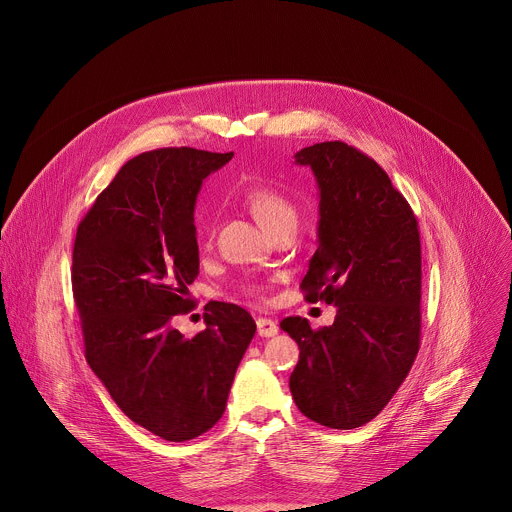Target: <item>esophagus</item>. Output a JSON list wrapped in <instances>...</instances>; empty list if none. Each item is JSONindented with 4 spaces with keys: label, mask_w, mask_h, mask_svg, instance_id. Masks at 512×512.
Returning <instances> with one entry per match:
<instances>
[{
    "label": "esophagus",
    "mask_w": 512,
    "mask_h": 512,
    "mask_svg": "<svg viewBox=\"0 0 512 512\" xmlns=\"http://www.w3.org/2000/svg\"><path fill=\"white\" fill-rule=\"evenodd\" d=\"M277 324L271 320V318H257V334L261 338H269V336H275L277 334Z\"/></svg>",
    "instance_id": "obj_1"
}]
</instances>
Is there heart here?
I'll return each mask as SVG.
<instances>
[{"label":"heart","mask_w":512,"mask_h":512,"mask_svg":"<svg viewBox=\"0 0 512 512\" xmlns=\"http://www.w3.org/2000/svg\"><path fill=\"white\" fill-rule=\"evenodd\" d=\"M241 200L247 206V210L257 218L259 225L265 231H273L283 223L289 221H298V210L296 204L291 202V198L277 186L267 184V182H251L245 186L241 192ZM247 294L259 296L261 289L257 285H245L243 287Z\"/></svg>","instance_id":"obj_1"}]
</instances>
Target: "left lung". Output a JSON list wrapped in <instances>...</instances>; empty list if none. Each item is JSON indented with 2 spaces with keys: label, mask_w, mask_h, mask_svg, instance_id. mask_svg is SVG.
I'll list each match as a JSON object with an SVG mask.
<instances>
[{
  "label": "left lung",
  "mask_w": 512,
  "mask_h": 512,
  "mask_svg": "<svg viewBox=\"0 0 512 512\" xmlns=\"http://www.w3.org/2000/svg\"><path fill=\"white\" fill-rule=\"evenodd\" d=\"M296 162L320 186V247L300 289L338 312L316 330L300 316L281 322L300 346L289 391L312 421L354 429L383 411L419 352V225L387 172L352 145L314 143Z\"/></svg>",
  "instance_id": "1"
}]
</instances>
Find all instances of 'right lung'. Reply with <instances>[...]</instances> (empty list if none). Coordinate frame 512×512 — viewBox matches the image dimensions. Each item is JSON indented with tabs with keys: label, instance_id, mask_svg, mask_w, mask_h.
Masks as SVG:
<instances>
[{
	"label": "right lung",
	"instance_id": "right-lung-1",
	"mask_svg": "<svg viewBox=\"0 0 512 512\" xmlns=\"http://www.w3.org/2000/svg\"><path fill=\"white\" fill-rule=\"evenodd\" d=\"M233 154L160 148L129 160L83 216L72 249V298L85 358L119 409L168 442H186L223 417L255 334L251 314L208 302L206 328L170 326L194 310V202L202 180Z\"/></svg>",
	"mask_w": 512,
	"mask_h": 512
}]
</instances>
